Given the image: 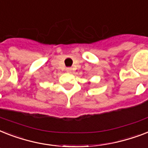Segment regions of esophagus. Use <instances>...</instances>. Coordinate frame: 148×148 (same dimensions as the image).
I'll return each instance as SVG.
<instances>
[{"label":"esophagus","mask_w":148,"mask_h":148,"mask_svg":"<svg viewBox=\"0 0 148 148\" xmlns=\"http://www.w3.org/2000/svg\"><path fill=\"white\" fill-rule=\"evenodd\" d=\"M71 71H72V68H70V67H68V68H66V72H68V73H70Z\"/></svg>","instance_id":"obj_1"}]
</instances>
